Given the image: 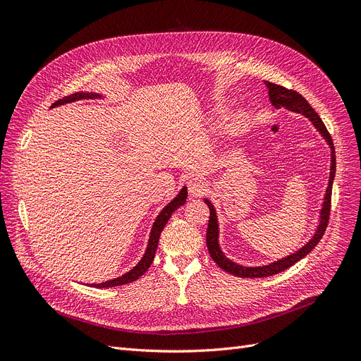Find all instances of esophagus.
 <instances>
[{"instance_id": "obj_1", "label": "esophagus", "mask_w": 361, "mask_h": 361, "mask_svg": "<svg viewBox=\"0 0 361 361\" xmlns=\"http://www.w3.org/2000/svg\"><path fill=\"white\" fill-rule=\"evenodd\" d=\"M187 184H188V193H190L192 197H197L206 190V183L203 178H199V177L192 178Z\"/></svg>"}]
</instances>
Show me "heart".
<instances>
[{
	"label": "heart",
	"mask_w": 361,
	"mask_h": 361,
	"mask_svg": "<svg viewBox=\"0 0 361 361\" xmlns=\"http://www.w3.org/2000/svg\"><path fill=\"white\" fill-rule=\"evenodd\" d=\"M243 121V116H241V114H238V116L234 118V121H233V127L234 128H237L238 126H240V123Z\"/></svg>",
	"instance_id": "b5f03b06"
}]
</instances>
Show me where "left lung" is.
<instances>
[{
	"instance_id": "obj_1",
	"label": "left lung",
	"mask_w": 361,
	"mask_h": 361,
	"mask_svg": "<svg viewBox=\"0 0 361 361\" xmlns=\"http://www.w3.org/2000/svg\"><path fill=\"white\" fill-rule=\"evenodd\" d=\"M264 85H267V87L269 90L268 92L269 101L276 109L286 108L293 112L301 114V116H305L306 118H309L312 121V124L320 133L322 137L326 140V143L331 147V173H329V183L326 187V193H325L324 202H322V209L319 212V225L316 226V231H314L313 237L297 252H294L286 257H282V259H278L272 263L262 264V267H243V264L233 262L231 259H228L224 255V252L221 250V245H219V224H218L216 211H215L214 204L211 203V200L204 199V203L209 206V211H211L209 224H207V231H206L207 250H209L211 257L216 262V264L221 269H224L228 274H233L238 278H264V276L279 274L282 271L288 269L290 267H293L294 263H297L298 260L307 256L316 247V244L320 241L322 235L325 234V230L328 226V219H329V212H331V195H332V184H334L335 169H336L335 147H334L331 135L328 133L324 121H322L320 117L317 116V112L309 105V102L302 98L298 92L291 90V89L288 90L283 86H279V85H275L271 82H264Z\"/></svg>"
}]
</instances>
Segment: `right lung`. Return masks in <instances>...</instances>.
I'll return each instance as SVG.
<instances>
[{
    "label": "right lung",
    "mask_w": 361,
    "mask_h": 361,
    "mask_svg": "<svg viewBox=\"0 0 361 361\" xmlns=\"http://www.w3.org/2000/svg\"><path fill=\"white\" fill-rule=\"evenodd\" d=\"M97 98H102V94L94 93V92H75V93L70 94V97H66L63 99H59L56 102H54L51 105V108L60 106V105H64V104H70V102H74V101H80V99H97ZM185 199H187V187H183L180 193L159 212L154 225H152L146 252H145L143 257L140 259V262L136 264L135 268L130 269L127 274H124L118 278H114V279H109V281H105V282H101V283H90V287H97V288L120 287V286H124V283H130L133 281L139 279L149 269V267L152 264V260H154V257H155V253H157V249H158V241H159V237H161L164 226L166 225V222L171 218V215H173V212L177 211L180 206H183L185 203Z\"/></svg>",
    "instance_id": "1"
}]
</instances>
